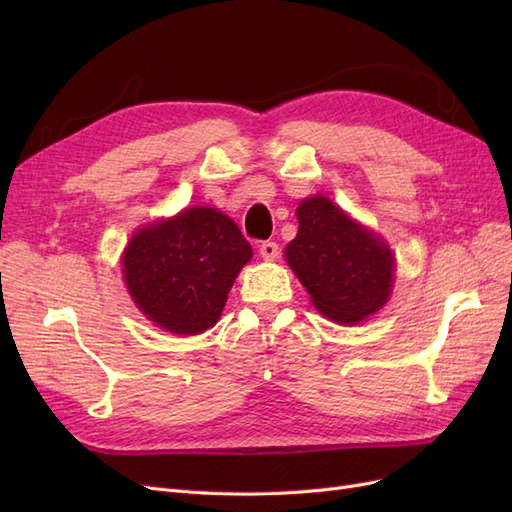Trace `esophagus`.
I'll list each match as a JSON object with an SVG mask.
<instances>
[{"instance_id":"esophagus-1","label":"esophagus","mask_w":512,"mask_h":512,"mask_svg":"<svg viewBox=\"0 0 512 512\" xmlns=\"http://www.w3.org/2000/svg\"><path fill=\"white\" fill-rule=\"evenodd\" d=\"M258 250H260V256L269 262L280 256V245H277L275 241H262Z\"/></svg>"}]
</instances>
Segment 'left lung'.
I'll return each mask as SVG.
<instances>
[{"label": "left lung", "instance_id": "8db88e82", "mask_svg": "<svg viewBox=\"0 0 512 512\" xmlns=\"http://www.w3.org/2000/svg\"><path fill=\"white\" fill-rule=\"evenodd\" d=\"M297 220L286 260L318 312L339 324H359L376 314L391 297V247L327 196L305 198Z\"/></svg>", "mask_w": 512, "mask_h": 512}]
</instances>
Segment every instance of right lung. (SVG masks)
I'll return each mask as SVG.
<instances>
[{
  "instance_id": "obj_1",
  "label": "right lung",
  "mask_w": 512,
  "mask_h": 512,
  "mask_svg": "<svg viewBox=\"0 0 512 512\" xmlns=\"http://www.w3.org/2000/svg\"><path fill=\"white\" fill-rule=\"evenodd\" d=\"M252 245L213 207L138 228L121 256L136 307L156 327L198 335L220 320L228 292L250 262Z\"/></svg>"
}]
</instances>
